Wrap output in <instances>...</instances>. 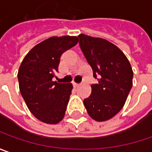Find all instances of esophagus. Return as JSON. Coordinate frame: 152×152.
<instances>
[{
	"label": "esophagus",
	"mask_w": 152,
	"mask_h": 152,
	"mask_svg": "<svg viewBox=\"0 0 152 152\" xmlns=\"http://www.w3.org/2000/svg\"><path fill=\"white\" fill-rule=\"evenodd\" d=\"M73 86H74V88H78L79 86H80V84H78V83H73Z\"/></svg>",
	"instance_id": "esophagus-1"
}]
</instances>
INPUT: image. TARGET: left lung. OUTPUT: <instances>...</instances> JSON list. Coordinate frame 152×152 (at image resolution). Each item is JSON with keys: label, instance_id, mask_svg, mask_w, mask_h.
I'll return each instance as SVG.
<instances>
[{"label": "left lung", "instance_id": "obj_1", "mask_svg": "<svg viewBox=\"0 0 152 152\" xmlns=\"http://www.w3.org/2000/svg\"><path fill=\"white\" fill-rule=\"evenodd\" d=\"M79 44L93 69L99 77L83 104L91 118L104 122L122 109L133 86L134 72L125 54L109 41L80 34Z\"/></svg>", "mask_w": 152, "mask_h": 152}]
</instances>
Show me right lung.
I'll use <instances>...</instances> for the list:
<instances>
[{"instance_id":"right-lung-1","label":"right lung","mask_w":152,"mask_h":152,"mask_svg":"<svg viewBox=\"0 0 152 152\" xmlns=\"http://www.w3.org/2000/svg\"><path fill=\"white\" fill-rule=\"evenodd\" d=\"M78 37H53L36 45L24 57L18 72L21 95L34 116L48 124L63 120L73 86L58 83L62 53L76 46Z\"/></svg>"}]
</instances>
